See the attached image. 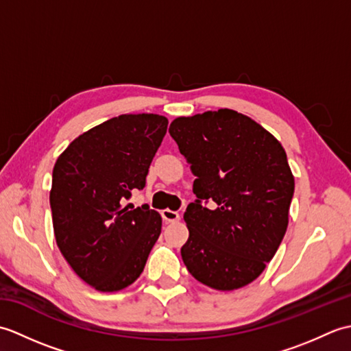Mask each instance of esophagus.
Returning <instances> with one entry per match:
<instances>
[{
	"label": "esophagus",
	"mask_w": 351,
	"mask_h": 351,
	"mask_svg": "<svg viewBox=\"0 0 351 351\" xmlns=\"http://www.w3.org/2000/svg\"><path fill=\"white\" fill-rule=\"evenodd\" d=\"M161 215H162V220H166L167 223H173L180 220V214L171 210H162Z\"/></svg>",
	"instance_id": "obj_1"
}]
</instances>
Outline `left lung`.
<instances>
[{"label":"left lung","mask_w":351,"mask_h":351,"mask_svg":"<svg viewBox=\"0 0 351 351\" xmlns=\"http://www.w3.org/2000/svg\"><path fill=\"white\" fill-rule=\"evenodd\" d=\"M169 132L196 176L197 199L184 213L190 232L181 249L185 267L214 289L249 285L288 228L294 176L285 149L259 123L229 108L176 117Z\"/></svg>","instance_id":"obj_1"}]
</instances>
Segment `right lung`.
<instances>
[{
  "label": "right lung",
  "instance_id": "1",
  "mask_svg": "<svg viewBox=\"0 0 351 351\" xmlns=\"http://www.w3.org/2000/svg\"><path fill=\"white\" fill-rule=\"evenodd\" d=\"M160 114H121L81 134L58 156L49 204L58 249L102 293L130 287L161 234V215L125 205L143 190L167 131Z\"/></svg>",
  "mask_w": 351,
  "mask_h": 351
}]
</instances>
